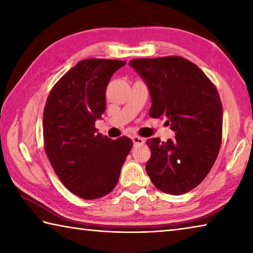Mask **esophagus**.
Masks as SVG:
<instances>
[{
	"label": "esophagus",
	"instance_id": "obj_1",
	"mask_svg": "<svg viewBox=\"0 0 253 253\" xmlns=\"http://www.w3.org/2000/svg\"><path fill=\"white\" fill-rule=\"evenodd\" d=\"M131 140H132V143H134V145H142L145 143L144 138H142V137H138V136H132Z\"/></svg>",
	"mask_w": 253,
	"mask_h": 253
}]
</instances>
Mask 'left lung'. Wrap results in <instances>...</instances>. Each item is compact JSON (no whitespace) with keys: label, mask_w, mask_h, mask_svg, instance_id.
Returning <instances> with one entry per match:
<instances>
[{"label":"left lung","mask_w":253,"mask_h":253,"mask_svg":"<svg viewBox=\"0 0 253 253\" xmlns=\"http://www.w3.org/2000/svg\"><path fill=\"white\" fill-rule=\"evenodd\" d=\"M129 66L147 84L149 116L166 117L174 138L147 140L146 172L158 190L181 195L211 170L222 140V104L216 88L193 62L181 57L134 59Z\"/></svg>","instance_id":"8db88e82"}]
</instances>
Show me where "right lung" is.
<instances>
[{"instance_id":"obj_1","label":"right lung","mask_w":253,"mask_h":253,"mask_svg":"<svg viewBox=\"0 0 253 253\" xmlns=\"http://www.w3.org/2000/svg\"><path fill=\"white\" fill-rule=\"evenodd\" d=\"M125 61L85 59L61 77L43 113L44 151L55 174L71 193L84 200L114 190L132 142L102 136L95 128L106 109V89Z\"/></svg>"}]
</instances>
